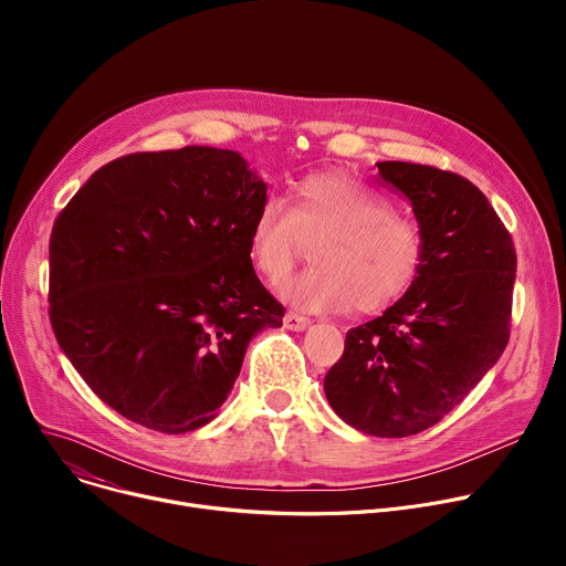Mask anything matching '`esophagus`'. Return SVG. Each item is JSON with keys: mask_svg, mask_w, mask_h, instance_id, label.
<instances>
[{"mask_svg": "<svg viewBox=\"0 0 566 566\" xmlns=\"http://www.w3.org/2000/svg\"><path fill=\"white\" fill-rule=\"evenodd\" d=\"M308 325H311V319L304 317V315H297V313H293V311H289V313L284 315V327L291 329V332H304Z\"/></svg>", "mask_w": 566, "mask_h": 566, "instance_id": "1", "label": "esophagus"}]
</instances>
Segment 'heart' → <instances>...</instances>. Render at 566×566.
<instances>
[{
  "label": "heart",
  "instance_id": "heart-1",
  "mask_svg": "<svg viewBox=\"0 0 566 566\" xmlns=\"http://www.w3.org/2000/svg\"><path fill=\"white\" fill-rule=\"evenodd\" d=\"M315 247V266L282 286V295L308 313H378L406 297L428 262V237L419 221L343 172L302 179L291 206L266 197L258 208L249 255L271 284L289 277Z\"/></svg>",
  "mask_w": 566,
  "mask_h": 566
}]
</instances>
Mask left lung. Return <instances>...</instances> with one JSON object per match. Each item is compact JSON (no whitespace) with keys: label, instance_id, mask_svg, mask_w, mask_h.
<instances>
[{"label":"left lung","instance_id":"obj_1","mask_svg":"<svg viewBox=\"0 0 566 566\" xmlns=\"http://www.w3.org/2000/svg\"><path fill=\"white\" fill-rule=\"evenodd\" d=\"M378 170L412 201L428 262L406 297L347 332L325 394L352 428L400 439L439 423L504 354L517 255L486 195L461 175L402 160Z\"/></svg>","mask_w":566,"mask_h":566}]
</instances>
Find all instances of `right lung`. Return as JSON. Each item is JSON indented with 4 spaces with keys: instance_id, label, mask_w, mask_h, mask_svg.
I'll return each mask as SVG.
<instances>
[{
    "instance_id": "1",
    "label": "right lung",
    "mask_w": 566,
    "mask_h": 566,
    "mask_svg": "<svg viewBox=\"0 0 566 566\" xmlns=\"http://www.w3.org/2000/svg\"><path fill=\"white\" fill-rule=\"evenodd\" d=\"M264 199L237 151L188 145L112 160L57 214L51 327L112 410L192 432L217 417L251 338L282 327L249 255Z\"/></svg>"
}]
</instances>
